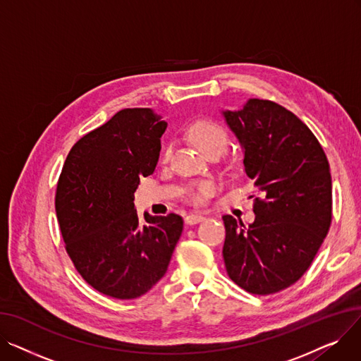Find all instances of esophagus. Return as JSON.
<instances>
[{"label": "esophagus", "instance_id": "34e87169", "mask_svg": "<svg viewBox=\"0 0 361 361\" xmlns=\"http://www.w3.org/2000/svg\"><path fill=\"white\" fill-rule=\"evenodd\" d=\"M204 219H206V216H204V215H200V214H190V215L185 216V222H187L188 225H195V224L202 222V221H204Z\"/></svg>", "mask_w": 361, "mask_h": 361}]
</instances>
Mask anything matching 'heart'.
<instances>
[{
    "instance_id": "heart-1",
    "label": "heart",
    "mask_w": 361,
    "mask_h": 361,
    "mask_svg": "<svg viewBox=\"0 0 361 361\" xmlns=\"http://www.w3.org/2000/svg\"><path fill=\"white\" fill-rule=\"evenodd\" d=\"M187 135L204 155H207L209 152L216 150V149L224 150L226 146V142H228L225 130L218 123L211 121V120H197V121L192 123L187 128ZM171 150H173V146L171 145H168L164 149V154H162L164 161L169 159ZM212 192H214L212 183L200 181L192 187L190 196H192L193 202L203 203L207 197L212 195Z\"/></svg>"
}]
</instances>
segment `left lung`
<instances>
[{"mask_svg": "<svg viewBox=\"0 0 361 361\" xmlns=\"http://www.w3.org/2000/svg\"><path fill=\"white\" fill-rule=\"evenodd\" d=\"M222 116L243 149L255 181V221L224 215V262L243 290L268 295L298 281L312 264L332 219V178L310 128L283 106L249 99Z\"/></svg>", "mask_w": 361, "mask_h": 361, "instance_id": "8db88e82", "label": "left lung"}]
</instances>
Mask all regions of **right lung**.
Segmentation results:
<instances>
[{"label":"right lung","instance_id":"add662e5","mask_svg":"<svg viewBox=\"0 0 361 361\" xmlns=\"http://www.w3.org/2000/svg\"><path fill=\"white\" fill-rule=\"evenodd\" d=\"M168 123L150 108H126L75 143L56 184L66 250L99 293L131 300L166 274L183 233L176 214L140 221L135 192L154 174Z\"/></svg>","mask_w":361,"mask_h":361}]
</instances>
